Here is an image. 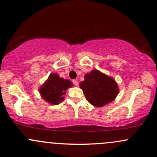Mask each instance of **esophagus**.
<instances>
[{
    "mask_svg": "<svg viewBox=\"0 0 157 157\" xmlns=\"http://www.w3.org/2000/svg\"><path fill=\"white\" fill-rule=\"evenodd\" d=\"M72 82H73V84L75 85H76V86H78V82L76 80V79H73V80H72Z\"/></svg>",
    "mask_w": 157,
    "mask_h": 157,
    "instance_id": "34e87169",
    "label": "esophagus"
}]
</instances>
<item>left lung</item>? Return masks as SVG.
Returning a JSON list of instances; mask_svg holds the SVG:
<instances>
[{"instance_id":"1","label":"left lung","mask_w":157,"mask_h":157,"mask_svg":"<svg viewBox=\"0 0 157 157\" xmlns=\"http://www.w3.org/2000/svg\"><path fill=\"white\" fill-rule=\"evenodd\" d=\"M79 87L86 100L95 107H102L112 102L119 92L115 80L97 70L86 75Z\"/></svg>"}]
</instances>
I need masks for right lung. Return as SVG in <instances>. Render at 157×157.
<instances>
[{
  "instance_id": "add662e5",
  "label": "right lung",
  "mask_w": 157,
  "mask_h": 157,
  "mask_svg": "<svg viewBox=\"0 0 157 157\" xmlns=\"http://www.w3.org/2000/svg\"><path fill=\"white\" fill-rule=\"evenodd\" d=\"M72 85L70 80L60 78L57 74L52 73L45 84L40 88L42 98L52 105H57L63 100L66 90Z\"/></svg>"
}]
</instances>
